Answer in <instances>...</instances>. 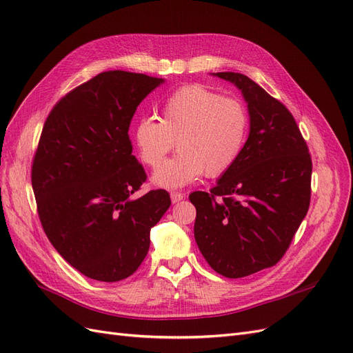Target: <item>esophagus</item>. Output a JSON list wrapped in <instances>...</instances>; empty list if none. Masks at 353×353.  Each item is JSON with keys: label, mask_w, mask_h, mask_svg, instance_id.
I'll return each mask as SVG.
<instances>
[{"label": "esophagus", "mask_w": 353, "mask_h": 353, "mask_svg": "<svg viewBox=\"0 0 353 353\" xmlns=\"http://www.w3.org/2000/svg\"><path fill=\"white\" fill-rule=\"evenodd\" d=\"M183 199H184L183 193H178V191H172V193H170V200H172V203H178Z\"/></svg>", "instance_id": "obj_1"}]
</instances>
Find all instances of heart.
Instances as JSON below:
<instances>
[{"mask_svg": "<svg viewBox=\"0 0 353 353\" xmlns=\"http://www.w3.org/2000/svg\"><path fill=\"white\" fill-rule=\"evenodd\" d=\"M244 104L222 97L201 83L184 85L166 99L162 117H143L134 128V140L143 163L157 168L172 150L179 153L160 166L153 181L163 188H181L203 172L221 176L237 163L249 134Z\"/></svg>", "mask_w": 353, "mask_h": 353, "instance_id": "heart-1", "label": "heart"}]
</instances>
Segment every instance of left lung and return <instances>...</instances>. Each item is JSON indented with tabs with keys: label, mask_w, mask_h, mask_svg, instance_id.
<instances>
[{
	"label": "left lung",
	"mask_w": 353,
	"mask_h": 353,
	"mask_svg": "<svg viewBox=\"0 0 353 353\" xmlns=\"http://www.w3.org/2000/svg\"><path fill=\"white\" fill-rule=\"evenodd\" d=\"M248 101L244 150L209 193L194 191V239L213 271L241 279L276 265L311 203L312 160L285 105L245 74L218 72Z\"/></svg>",
	"instance_id": "left-lung-1"
}]
</instances>
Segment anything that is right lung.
<instances>
[{"label": "right lung", "instance_id": "obj_1", "mask_svg": "<svg viewBox=\"0 0 353 353\" xmlns=\"http://www.w3.org/2000/svg\"><path fill=\"white\" fill-rule=\"evenodd\" d=\"M163 82L109 70L68 92L51 109L32 160V188L50 243L88 279L132 275L150 248V230L170 206L165 190L131 196L147 175L132 156L130 125Z\"/></svg>", "mask_w": 353, "mask_h": 353}]
</instances>
